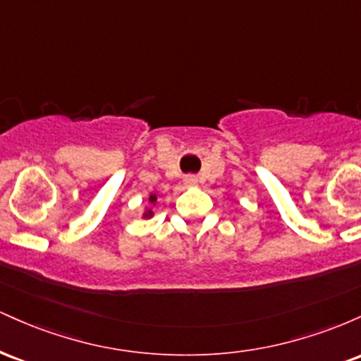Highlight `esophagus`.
I'll return each instance as SVG.
<instances>
[{
	"label": "esophagus",
	"mask_w": 361,
	"mask_h": 361,
	"mask_svg": "<svg viewBox=\"0 0 361 361\" xmlns=\"http://www.w3.org/2000/svg\"><path fill=\"white\" fill-rule=\"evenodd\" d=\"M197 183H198V180H197V178H195L193 175L185 176V185H188V186H195Z\"/></svg>",
	"instance_id": "obj_1"
}]
</instances>
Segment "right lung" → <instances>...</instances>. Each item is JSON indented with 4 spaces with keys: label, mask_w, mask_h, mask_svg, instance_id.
I'll return each mask as SVG.
<instances>
[{
    "label": "right lung",
    "mask_w": 361,
    "mask_h": 361,
    "mask_svg": "<svg viewBox=\"0 0 361 361\" xmlns=\"http://www.w3.org/2000/svg\"><path fill=\"white\" fill-rule=\"evenodd\" d=\"M147 202L151 205H156V202H157V195L156 193H149V197H147ZM151 217H154V212H152V209L151 207H146V209H144V212H142V219H151Z\"/></svg>",
    "instance_id": "obj_1"
}]
</instances>
